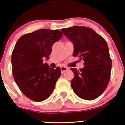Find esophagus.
Returning a JSON list of instances; mask_svg holds the SVG:
<instances>
[{"mask_svg": "<svg viewBox=\"0 0 125 125\" xmlns=\"http://www.w3.org/2000/svg\"><path fill=\"white\" fill-rule=\"evenodd\" d=\"M60 70H61L62 73H63L64 72H67L68 70V68L67 67H63V66H62V67H60Z\"/></svg>", "mask_w": 125, "mask_h": 125, "instance_id": "34e87169", "label": "esophagus"}]
</instances>
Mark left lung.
Listing matches in <instances>:
<instances>
[{
    "label": "left lung",
    "instance_id": "1",
    "mask_svg": "<svg viewBox=\"0 0 125 125\" xmlns=\"http://www.w3.org/2000/svg\"><path fill=\"white\" fill-rule=\"evenodd\" d=\"M61 30L73 43V55L83 61V68H71L74 73L72 88L81 98L94 100L106 90L110 81L112 62L106 42L95 30L86 27L74 26Z\"/></svg>",
    "mask_w": 125,
    "mask_h": 125
}]
</instances>
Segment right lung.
Here are the masks:
<instances>
[{"label": "right lung", "mask_w": 125, "mask_h": 125, "mask_svg": "<svg viewBox=\"0 0 125 125\" xmlns=\"http://www.w3.org/2000/svg\"><path fill=\"white\" fill-rule=\"evenodd\" d=\"M62 36L60 30L40 29L19 38L13 49V78L23 95L34 102L49 98L61 75L60 67L50 68L43 58H49L52 45Z\"/></svg>", "instance_id": "right-lung-1"}]
</instances>
